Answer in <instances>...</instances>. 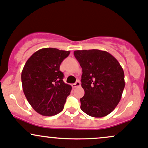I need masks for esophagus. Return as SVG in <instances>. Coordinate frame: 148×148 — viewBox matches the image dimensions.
<instances>
[{
  "label": "esophagus",
  "instance_id": "34e87169",
  "mask_svg": "<svg viewBox=\"0 0 148 148\" xmlns=\"http://www.w3.org/2000/svg\"><path fill=\"white\" fill-rule=\"evenodd\" d=\"M80 81H77V82H75V83H73L72 84V87H73V88H75V87H80Z\"/></svg>",
  "mask_w": 148,
  "mask_h": 148
}]
</instances>
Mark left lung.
Returning <instances> with one entry per match:
<instances>
[{"label": "left lung", "instance_id": "obj_1", "mask_svg": "<svg viewBox=\"0 0 148 148\" xmlns=\"http://www.w3.org/2000/svg\"><path fill=\"white\" fill-rule=\"evenodd\" d=\"M74 56L82 69L81 85L85 95L80 99L81 110L90 116H105L121 98L125 87L123 68L105 51L77 50Z\"/></svg>", "mask_w": 148, "mask_h": 148}]
</instances>
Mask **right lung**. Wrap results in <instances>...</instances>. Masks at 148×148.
<instances>
[{
  "instance_id": "1",
  "label": "right lung",
  "mask_w": 148,
  "mask_h": 148,
  "mask_svg": "<svg viewBox=\"0 0 148 148\" xmlns=\"http://www.w3.org/2000/svg\"><path fill=\"white\" fill-rule=\"evenodd\" d=\"M69 51L44 48L33 53L22 71L24 94L32 107L42 116H53L63 109L72 87L63 82L61 62Z\"/></svg>"
}]
</instances>
